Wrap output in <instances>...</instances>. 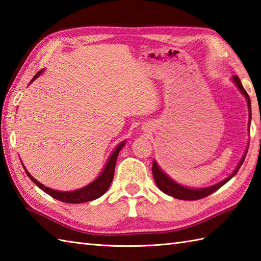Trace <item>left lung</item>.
I'll return each instance as SVG.
<instances>
[{
	"instance_id": "obj_1",
	"label": "left lung",
	"mask_w": 261,
	"mask_h": 261,
	"mask_svg": "<svg viewBox=\"0 0 261 261\" xmlns=\"http://www.w3.org/2000/svg\"><path fill=\"white\" fill-rule=\"evenodd\" d=\"M232 80H233V82L237 84L238 88H239L241 93L247 98L248 107H249V116H250V121H251V102H250V98H249L248 93L246 92L245 88H243L239 77L234 75L233 77H232ZM250 121H249V125H250ZM247 152H248V150L245 152V154H243L241 162L239 163V165H238L237 169L228 177V178H225L224 180L218 182V184L206 187V188H201V190H192V188H187V187H184V186H181L179 184H177V182H175L174 180H171L165 173H163L162 169L158 167V165H157L156 162L152 163L153 179H154V181H156V184H157L159 190L164 192L165 194H167V195H170V196H173L175 198H178V199H184V201H195V199H199V198L208 196L210 194H212L215 191H218L220 187H222L225 184V182H228L232 178V177H233L238 173V170H239V168L241 167V165L243 164V162H245Z\"/></svg>"
}]
</instances>
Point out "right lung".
Here are the masks:
<instances>
[{
	"label": "right lung",
	"mask_w": 261,
	"mask_h": 261,
	"mask_svg": "<svg viewBox=\"0 0 261 261\" xmlns=\"http://www.w3.org/2000/svg\"><path fill=\"white\" fill-rule=\"evenodd\" d=\"M40 73H41V71H38V73L35 75V77H33V80H36V77L40 75ZM123 146H124V141L115 148V150L113 151L112 156L110 157L107 166H105L104 170L102 171V174L99 175L95 180L91 182L90 185H87L85 187L81 188V190H77V191H74V192L54 191V190H51V188H48L46 186H43L38 180H36L29 173H28V170L25 168H24V170H25L27 175L29 176V178L33 182H35V184L39 188H41V190L45 193H47L48 195H50L51 197L58 199V201H62V202H65V203H73V204L90 202V201H93V199L98 198L99 196H102L103 194L108 191V188L110 187L111 182H112V179L114 177V168H115L116 159H118L119 152H120V150ZM22 165H23V164H22ZM23 167H24V166H23Z\"/></svg>",
	"instance_id": "add662e5"
}]
</instances>
